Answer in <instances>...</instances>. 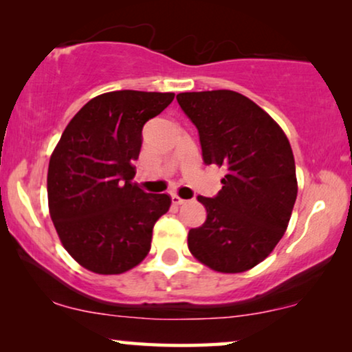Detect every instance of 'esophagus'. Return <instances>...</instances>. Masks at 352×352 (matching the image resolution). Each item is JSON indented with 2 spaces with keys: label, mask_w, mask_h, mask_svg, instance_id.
<instances>
[{
  "label": "esophagus",
  "mask_w": 352,
  "mask_h": 352,
  "mask_svg": "<svg viewBox=\"0 0 352 352\" xmlns=\"http://www.w3.org/2000/svg\"><path fill=\"white\" fill-rule=\"evenodd\" d=\"M171 201H173V204H175V205H182V204H186V200H184V199H181V197H179V195H176V194H173V195H171Z\"/></svg>",
  "instance_id": "obj_1"
}]
</instances>
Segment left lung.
Returning a JSON list of instances; mask_svg holds the SVG:
<instances>
[{"label":"left lung","instance_id":"1","mask_svg":"<svg viewBox=\"0 0 352 352\" xmlns=\"http://www.w3.org/2000/svg\"><path fill=\"white\" fill-rule=\"evenodd\" d=\"M176 99L199 129L205 165L226 170L213 199L197 197L206 221L189 230L190 253L213 271H248L269 256L290 221L298 194L290 142L259 105L235 91Z\"/></svg>","mask_w":352,"mask_h":352}]
</instances>
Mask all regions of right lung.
Masks as SVG:
<instances>
[{"label":"right lung","mask_w":352,"mask_h":352,"mask_svg":"<svg viewBox=\"0 0 352 352\" xmlns=\"http://www.w3.org/2000/svg\"><path fill=\"white\" fill-rule=\"evenodd\" d=\"M175 93L112 91L70 120L47 168L51 219L64 248L96 274H122L151 250L153 226L170 210L166 194L133 182L142 128Z\"/></svg>","instance_id":"1"}]
</instances>
